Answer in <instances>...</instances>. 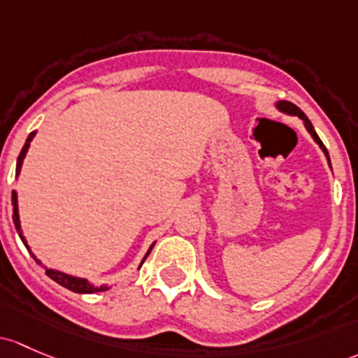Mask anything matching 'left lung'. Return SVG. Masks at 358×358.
Instances as JSON below:
<instances>
[{"label": "left lung", "instance_id": "8db88e82", "mask_svg": "<svg viewBox=\"0 0 358 358\" xmlns=\"http://www.w3.org/2000/svg\"><path fill=\"white\" fill-rule=\"evenodd\" d=\"M278 108H280L281 111H285V113H288V115H296L299 116V118H302L303 120V123H306V127H307V130L310 131V135H312V138H314L315 142H317L319 145H321V149L324 150V154H326V157H328V161H329V154H328V149H326V145L322 144V141L321 138H319V135L315 134V130H314V127H312V123L308 122V118L306 116V113H303L302 110H300L299 106H295V104L293 103H289V101H280V103H278ZM331 164V163H329Z\"/></svg>", "mask_w": 358, "mask_h": 358}]
</instances>
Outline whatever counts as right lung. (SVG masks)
Wrapping results in <instances>:
<instances>
[{"mask_svg":"<svg viewBox=\"0 0 358 358\" xmlns=\"http://www.w3.org/2000/svg\"><path fill=\"white\" fill-rule=\"evenodd\" d=\"M32 138H34V131L29 135L27 141H25V144H24V148H22L20 154H18V159H17V175H18V173H20L22 161H24L25 154H27V149H29L30 141H32ZM11 204H13V223H15V227H17L18 231H20V220H18V208H17V192H15V190L11 192ZM20 238H22V242H24V245L27 247V242H25V238H24V236H22V233H20ZM152 247H154V243H152V245H150L149 252L152 250ZM27 248H29V247H27ZM149 252H148V255H149ZM148 255H145V257H144V261H145V259H148ZM32 257L36 259V255L32 254ZM144 261H142V262H144ZM36 262H37V264H41V262L37 261V259H36ZM46 274L51 278L52 281H56V283H58V285H62V287L69 288V289H71V292H75V293H96V292H104V289H108V287H97V288H96V287H92V285H89L87 280H82V278L69 276V274L59 273V271L46 269Z\"/></svg>","mask_w":358,"mask_h":358,"instance_id":"obj_1","label":"right lung"}]
</instances>
